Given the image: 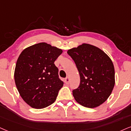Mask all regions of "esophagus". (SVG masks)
<instances>
[{
	"instance_id": "obj_1",
	"label": "esophagus",
	"mask_w": 131,
	"mask_h": 131,
	"mask_svg": "<svg viewBox=\"0 0 131 131\" xmlns=\"http://www.w3.org/2000/svg\"><path fill=\"white\" fill-rule=\"evenodd\" d=\"M64 82H65L66 84H68L70 83V79H69V77H67V78H65V80H64Z\"/></svg>"
}]
</instances>
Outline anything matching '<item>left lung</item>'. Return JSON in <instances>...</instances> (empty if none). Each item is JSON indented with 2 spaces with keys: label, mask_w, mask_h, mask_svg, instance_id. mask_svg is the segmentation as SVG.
<instances>
[{
  "label": "left lung",
  "mask_w": 131,
  "mask_h": 131,
  "mask_svg": "<svg viewBox=\"0 0 131 131\" xmlns=\"http://www.w3.org/2000/svg\"><path fill=\"white\" fill-rule=\"evenodd\" d=\"M67 53L80 76V85L72 91L74 98L84 107H98L107 100L115 85L112 60L99 48L88 43L69 50Z\"/></svg>",
  "instance_id": "1"
}]
</instances>
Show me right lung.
Listing matches in <instances>:
<instances>
[{
    "label": "right lung",
    "mask_w": 131,
    "mask_h": 131,
    "mask_svg": "<svg viewBox=\"0 0 131 131\" xmlns=\"http://www.w3.org/2000/svg\"><path fill=\"white\" fill-rule=\"evenodd\" d=\"M62 50L46 42L24 49L17 59L14 81L19 94L31 107L42 109L54 102L64 83L54 62Z\"/></svg>",
    "instance_id": "right-lung-1"
}]
</instances>
